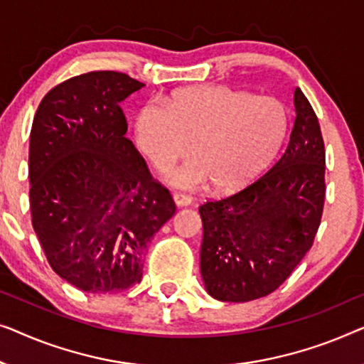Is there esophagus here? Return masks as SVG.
Here are the masks:
<instances>
[{"mask_svg":"<svg viewBox=\"0 0 364 364\" xmlns=\"http://www.w3.org/2000/svg\"><path fill=\"white\" fill-rule=\"evenodd\" d=\"M173 199H175L176 206H189V204L193 203V198L189 196V194H184V193H175L173 194Z\"/></svg>","mask_w":364,"mask_h":364,"instance_id":"obj_1","label":"esophagus"}]
</instances>
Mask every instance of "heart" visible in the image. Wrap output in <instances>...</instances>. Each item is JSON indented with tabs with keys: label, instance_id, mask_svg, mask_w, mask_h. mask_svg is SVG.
I'll use <instances>...</instances> for the list:
<instances>
[{
	"label": "heart",
	"instance_id": "1",
	"mask_svg": "<svg viewBox=\"0 0 364 364\" xmlns=\"http://www.w3.org/2000/svg\"><path fill=\"white\" fill-rule=\"evenodd\" d=\"M287 110L275 97L226 85L186 89L168 104L151 102L136 117L135 141L160 170L193 160L166 176L173 186L194 189L211 181L219 193L254 180L282 145Z\"/></svg>",
	"mask_w": 364,
	"mask_h": 364
}]
</instances>
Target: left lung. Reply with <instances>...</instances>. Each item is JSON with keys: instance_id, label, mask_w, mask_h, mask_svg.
<instances>
[{"instance_id": "left-lung-1", "label": "left lung", "mask_w": 364, "mask_h": 364, "mask_svg": "<svg viewBox=\"0 0 364 364\" xmlns=\"http://www.w3.org/2000/svg\"><path fill=\"white\" fill-rule=\"evenodd\" d=\"M285 151L269 171L231 196L199 206V254L208 294L249 301L272 294L309 252L325 203V145L299 87Z\"/></svg>"}]
</instances>
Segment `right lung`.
I'll use <instances>...</instances> for the list:
<instances>
[{"label": "right lung", "instance_id": "1", "mask_svg": "<svg viewBox=\"0 0 364 364\" xmlns=\"http://www.w3.org/2000/svg\"><path fill=\"white\" fill-rule=\"evenodd\" d=\"M145 87L115 70H94L50 89L29 136L33 228L60 279L90 294L141 280L153 235L176 213L125 136L120 102Z\"/></svg>", "mask_w": 364, "mask_h": 364}]
</instances>
